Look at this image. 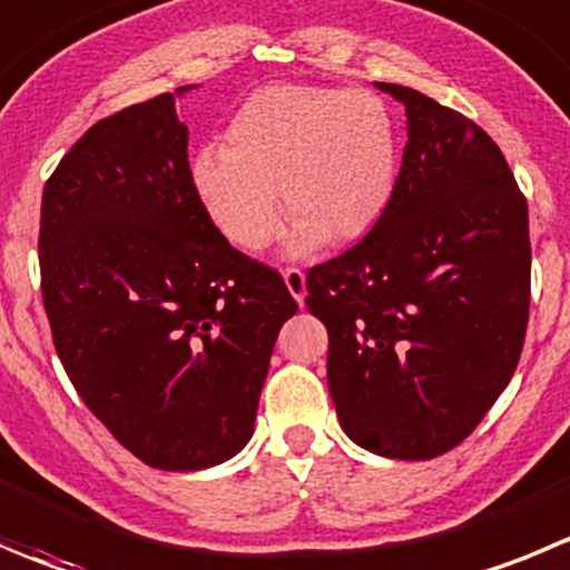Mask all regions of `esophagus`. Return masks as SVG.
Instances as JSON below:
<instances>
[{"instance_id": "obj_1", "label": "esophagus", "mask_w": 570, "mask_h": 570, "mask_svg": "<svg viewBox=\"0 0 570 570\" xmlns=\"http://www.w3.org/2000/svg\"><path fill=\"white\" fill-rule=\"evenodd\" d=\"M282 276H285V285H288L291 296H294V299L299 302V307L305 305V296H307V279H305V274H302L299 268H288Z\"/></svg>"}]
</instances>
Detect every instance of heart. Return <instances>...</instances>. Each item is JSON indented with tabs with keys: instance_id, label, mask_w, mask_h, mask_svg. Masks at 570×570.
I'll list each match as a JSON object with an SVG mask.
<instances>
[{
	"instance_id": "b5f03b06",
	"label": "heart",
	"mask_w": 570,
	"mask_h": 570,
	"mask_svg": "<svg viewBox=\"0 0 570 570\" xmlns=\"http://www.w3.org/2000/svg\"><path fill=\"white\" fill-rule=\"evenodd\" d=\"M397 187V128L372 91L268 86L229 119L224 150L189 165V189L226 243L259 254L296 213L288 252L305 257L333 237L357 243L386 215ZM279 188L281 194L275 195Z\"/></svg>"
}]
</instances>
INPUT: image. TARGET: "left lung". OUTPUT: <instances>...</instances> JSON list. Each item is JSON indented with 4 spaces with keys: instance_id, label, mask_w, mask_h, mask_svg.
Here are the masks:
<instances>
[{
    "instance_id": "8db88e82",
    "label": "left lung",
    "mask_w": 570,
    "mask_h": 570,
    "mask_svg": "<svg viewBox=\"0 0 570 570\" xmlns=\"http://www.w3.org/2000/svg\"><path fill=\"white\" fill-rule=\"evenodd\" d=\"M375 86L409 119L394 198L357 246L311 268L307 311L327 327L346 436L422 462L464 442L512 381L529 322V209L473 119Z\"/></svg>"
}]
</instances>
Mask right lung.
Returning a JSON list of instances; mask_svg holds the SVG:
<instances>
[{"mask_svg": "<svg viewBox=\"0 0 570 570\" xmlns=\"http://www.w3.org/2000/svg\"><path fill=\"white\" fill-rule=\"evenodd\" d=\"M176 95L100 119L41 198V294L80 400L156 470H207L246 448L279 327L276 271L218 235L189 189Z\"/></svg>", "mask_w": 570, "mask_h": 570, "instance_id": "1", "label": "right lung"}]
</instances>
